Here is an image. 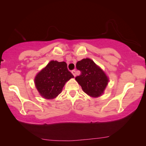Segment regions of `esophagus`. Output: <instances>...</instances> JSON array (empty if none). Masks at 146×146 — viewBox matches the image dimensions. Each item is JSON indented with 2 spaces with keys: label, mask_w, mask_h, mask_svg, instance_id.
<instances>
[{
  "label": "esophagus",
  "mask_w": 146,
  "mask_h": 146,
  "mask_svg": "<svg viewBox=\"0 0 146 146\" xmlns=\"http://www.w3.org/2000/svg\"><path fill=\"white\" fill-rule=\"evenodd\" d=\"M71 73H72V74L74 75V76H76V71L75 70L71 71Z\"/></svg>",
  "instance_id": "obj_1"
}]
</instances>
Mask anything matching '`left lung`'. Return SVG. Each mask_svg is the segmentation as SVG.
I'll use <instances>...</instances> for the list:
<instances>
[{"label":"left lung","mask_w":146,"mask_h":146,"mask_svg":"<svg viewBox=\"0 0 146 146\" xmlns=\"http://www.w3.org/2000/svg\"><path fill=\"white\" fill-rule=\"evenodd\" d=\"M76 67L81 73L75 79L83 91L91 97H100L109 81L104 72L90 58L77 62Z\"/></svg>","instance_id":"obj_1"}]
</instances>
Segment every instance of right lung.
<instances>
[{
	"label": "right lung",
	"mask_w": 146,
	"mask_h": 146,
	"mask_svg": "<svg viewBox=\"0 0 146 146\" xmlns=\"http://www.w3.org/2000/svg\"><path fill=\"white\" fill-rule=\"evenodd\" d=\"M73 77L65 62L52 60L37 74L35 83L42 97L52 99L61 93L65 83Z\"/></svg>",
	"instance_id": "1"
}]
</instances>
